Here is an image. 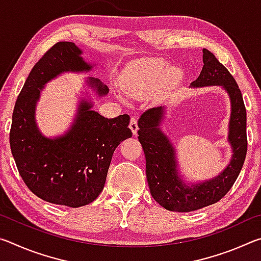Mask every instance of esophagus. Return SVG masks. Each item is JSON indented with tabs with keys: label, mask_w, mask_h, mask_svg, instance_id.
I'll return each mask as SVG.
<instances>
[{
	"label": "esophagus",
	"mask_w": 261,
	"mask_h": 261,
	"mask_svg": "<svg viewBox=\"0 0 261 261\" xmlns=\"http://www.w3.org/2000/svg\"><path fill=\"white\" fill-rule=\"evenodd\" d=\"M130 129L132 131V134L137 135V131H138V122H137L136 117H131L130 120Z\"/></svg>",
	"instance_id": "esophagus-1"
}]
</instances>
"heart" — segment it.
Instances as JSON below:
<instances>
[{
    "label": "heart",
    "mask_w": 261,
    "mask_h": 261,
    "mask_svg": "<svg viewBox=\"0 0 261 261\" xmlns=\"http://www.w3.org/2000/svg\"><path fill=\"white\" fill-rule=\"evenodd\" d=\"M183 78L184 72L179 67H167L166 61L161 59H146L127 70L122 79V90L136 99L147 98L152 92L162 96L175 91Z\"/></svg>",
    "instance_id": "1"
}]
</instances>
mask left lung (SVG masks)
Segmentation results:
<instances>
[{
	"label": "left lung",
	"mask_w": 261,
	"mask_h": 261,
	"mask_svg": "<svg viewBox=\"0 0 261 261\" xmlns=\"http://www.w3.org/2000/svg\"><path fill=\"white\" fill-rule=\"evenodd\" d=\"M202 53L204 67L191 87L221 86L227 92L231 108L227 140L232 153L227 167L213 178L188 183L178 169L174 145L160 127L166 108L148 109L138 121V139L146 158V177L152 197L166 210L182 213L215 204L226 196L241 173L247 149L246 110L240 87L210 50L202 49Z\"/></svg>",
	"instance_id": "obj_1"
}]
</instances>
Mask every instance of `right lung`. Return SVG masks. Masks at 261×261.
Here are the masks:
<instances>
[{
	"label": "right lung",
	"instance_id": "obj_1",
	"mask_svg": "<svg viewBox=\"0 0 261 261\" xmlns=\"http://www.w3.org/2000/svg\"><path fill=\"white\" fill-rule=\"evenodd\" d=\"M73 42L53 46L31 70L17 98L10 130V147L24 183L45 201L68 207L91 204L103 190L114 151L132 137L129 115L106 118L86 96L78 102L65 134L46 137L35 120V109L46 84L64 72H88L94 64L82 57ZM86 85L101 98L109 88L99 78Z\"/></svg>",
	"mask_w": 261,
	"mask_h": 261
}]
</instances>
